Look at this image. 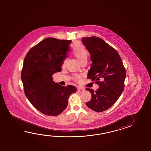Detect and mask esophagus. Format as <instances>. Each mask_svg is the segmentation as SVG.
<instances>
[{
  "instance_id": "1",
  "label": "esophagus",
  "mask_w": 151,
  "mask_h": 151,
  "mask_svg": "<svg viewBox=\"0 0 151 151\" xmlns=\"http://www.w3.org/2000/svg\"><path fill=\"white\" fill-rule=\"evenodd\" d=\"M78 91L79 92H83L84 91V89L83 88H81V87H78Z\"/></svg>"
}]
</instances>
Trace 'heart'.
Returning a JSON list of instances; mask_svg holds the SVG:
<instances>
[{"label": "heart", "instance_id": "b5f03b06", "mask_svg": "<svg viewBox=\"0 0 151 151\" xmlns=\"http://www.w3.org/2000/svg\"><path fill=\"white\" fill-rule=\"evenodd\" d=\"M72 52L80 63L83 61H86L88 56V51L82 43L78 42H74L72 46ZM64 64L65 61H64L63 65H64ZM80 78L79 76H76L74 77V79L76 81L80 80Z\"/></svg>", "mask_w": 151, "mask_h": 151}]
</instances>
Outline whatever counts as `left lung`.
Listing matches in <instances>:
<instances>
[{
  "label": "left lung",
  "mask_w": 151,
  "mask_h": 151,
  "mask_svg": "<svg viewBox=\"0 0 151 151\" xmlns=\"http://www.w3.org/2000/svg\"><path fill=\"white\" fill-rule=\"evenodd\" d=\"M82 42L89 52L92 61L87 78L99 85L96 91L86 89L92 95L86 105L96 112H103L112 106L122 93L125 68L118 53L102 39L84 37Z\"/></svg>",
  "instance_id": "obj_1"
}]
</instances>
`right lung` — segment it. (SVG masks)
<instances>
[{
  "instance_id": "add662e5",
  "label": "right lung",
  "mask_w": 151,
  "mask_h": 151,
  "mask_svg": "<svg viewBox=\"0 0 151 151\" xmlns=\"http://www.w3.org/2000/svg\"><path fill=\"white\" fill-rule=\"evenodd\" d=\"M71 42L47 38L31 48L24 59L21 78L25 96L36 109L46 116L63 112L69 96L77 91L74 86H61L52 78L53 74L61 71Z\"/></svg>"
}]
</instances>
